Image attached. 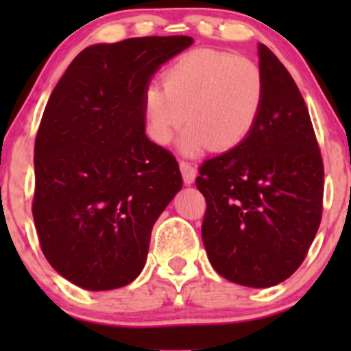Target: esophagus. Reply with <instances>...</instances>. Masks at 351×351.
Returning <instances> with one entry per match:
<instances>
[{
  "label": "esophagus",
  "mask_w": 351,
  "mask_h": 351,
  "mask_svg": "<svg viewBox=\"0 0 351 351\" xmlns=\"http://www.w3.org/2000/svg\"><path fill=\"white\" fill-rule=\"evenodd\" d=\"M180 169H182V175H183V182L186 185H192L195 182V176H197V168L192 165V162H186V161H180Z\"/></svg>",
  "instance_id": "esophagus-1"
}]
</instances>
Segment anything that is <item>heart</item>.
Returning <instances> with one entry per match:
<instances>
[{"instance_id":"obj_1","label":"heart","mask_w":351,"mask_h":351,"mask_svg":"<svg viewBox=\"0 0 351 351\" xmlns=\"http://www.w3.org/2000/svg\"><path fill=\"white\" fill-rule=\"evenodd\" d=\"M265 98L261 71L250 59L215 49L183 52L162 73V86L143 93L147 132L169 144L186 122L180 147L197 154L210 147L228 153L239 147L256 127Z\"/></svg>"}]
</instances>
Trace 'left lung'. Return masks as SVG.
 Masks as SVG:
<instances>
[{"label":"left lung","mask_w":351,"mask_h":351,"mask_svg":"<svg viewBox=\"0 0 351 351\" xmlns=\"http://www.w3.org/2000/svg\"><path fill=\"white\" fill-rule=\"evenodd\" d=\"M265 98L251 136L198 168L207 202L202 241L212 267L234 284L287 280L321 224L324 166L306 101L289 71L258 45Z\"/></svg>","instance_id":"8db88e82"}]
</instances>
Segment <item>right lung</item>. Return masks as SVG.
<instances>
[{"label": "right lung", "mask_w": 351, "mask_h": 351, "mask_svg": "<svg viewBox=\"0 0 351 351\" xmlns=\"http://www.w3.org/2000/svg\"><path fill=\"white\" fill-rule=\"evenodd\" d=\"M192 37L90 45L56 84L35 137V229L58 274L112 290L143 271L156 219L183 185L175 156L146 136L143 93Z\"/></svg>", "instance_id": "1"}]
</instances>
